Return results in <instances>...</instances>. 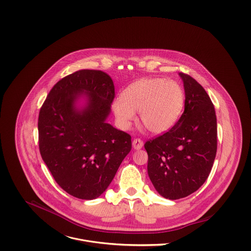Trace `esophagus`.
Listing matches in <instances>:
<instances>
[{"mask_svg": "<svg viewBox=\"0 0 251 251\" xmlns=\"http://www.w3.org/2000/svg\"><path fill=\"white\" fill-rule=\"evenodd\" d=\"M143 141L141 139H138V138H136L132 141V146L135 150H140L143 147Z\"/></svg>", "mask_w": 251, "mask_h": 251, "instance_id": "obj_1", "label": "esophagus"}]
</instances>
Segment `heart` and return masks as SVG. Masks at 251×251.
<instances>
[{
	"label": "heart",
	"mask_w": 251,
	"mask_h": 251,
	"mask_svg": "<svg viewBox=\"0 0 251 251\" xmlns=\"http://www.w3.org/2000/svg\"><path fill=\"white\" fill-rule=\"evenodd\" d=\"M184 101V91L177 81L151 77L131 83L122 98L113 100L112 108L122 126H129L139 111L144 126L153 134H161L176 125Z\"/></svg>",
	"instance_id": "heart-1"
}]
</instances>
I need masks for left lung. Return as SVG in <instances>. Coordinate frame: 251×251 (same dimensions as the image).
Returning a JSON list of instances; mask_svg holds the SVG:
<instances>
[{
    "label": "left lung",
    "instance_id": "obj_1",
    "mask_svg": "<svg viewBox=\"0 0 251 251\" xmlns=\"http://www.w3.org/2000/svg\"><path fill=\"white\" fill-rule=\"evenodd\" d=\"M184 111L176 125L145 143L148 174L154 188L171 200L195 192L208 179L217 150L215 106L204 88L180 72Z\"/></svg>",
    "mask_w": 251,
    "mask_h": 251
}]
</instances>
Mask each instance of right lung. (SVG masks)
<instances>
[{
  "label": "right lung",
  "instance_id": "add662e5",
  "mask_svg": "<svg viewBox=\"0 0 251 251\" xmlns=\"http://www.w3.org/2000/svg\"><path fill=\"white\" fill-rule=\"evenodd\" d=\"M84 91L83 111L74 107ZM115 98L110 76L82 70L62 78L49 92L38 115V148L56 182L73 197L100 196L131 150V136L105 123Z\"/></svg>",
  "mask_w": 251,
  "mask_h": 251
}]
</instances>
